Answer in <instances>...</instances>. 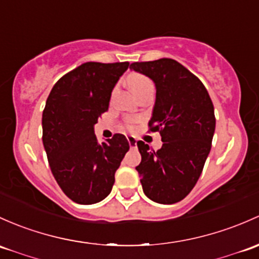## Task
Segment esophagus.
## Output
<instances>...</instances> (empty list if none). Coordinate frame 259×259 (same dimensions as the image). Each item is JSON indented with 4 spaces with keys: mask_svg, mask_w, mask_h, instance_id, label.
I'll use <instances>...</instances> for the list:
<instances>
[{
    "mask_svg": "<svg viewBox=\"0 0 259 259\" xmlns=\"http://www.w3.org/2000/svg\"><path fill=\"white\" fill-rule=\"evenodd\" d=\"M127 143H129V146L132 149L137 148V139L133 137H127Z\"/></svg>",
    "mask_w": 259,
    "mask_h": 259,
    "instance_id": "1",
    "label": "esophagus"
}]
</instances>
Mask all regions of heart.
<instances>
[{"label": "heart", "mask_w": 259, "mask_h": 259, "mask_svg": "<svg viewBox=\"0 0 259 259\" xmlns=\"http://www.w3.org/2000/svg\"><path fill=\"white\" fill-rule=\"evenodd\" d=\"M127 85L129 88L132 89V92L135 95H140L141 93H144L145 91H149V89H154L152 87L151 80L149 79L148 77L145 75L140 74V73H132V74L127 77ZM129 129H133V125H127Z\"/></svg>", "instance_id": "b5f03b06"}]
</instances>
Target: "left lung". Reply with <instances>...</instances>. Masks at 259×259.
I'll list each match as a JSON object with an SVG mask.
<instances>
[{
    "instance_id": "1",
    "label": "left lung",
    "mask_w": 259,
    "mask_h": 259,
    "mask_svg": "<svg viewBox=\"0 0 259 259\" xmlns=\"http://www.w3.org/2000/svg\"><path fill=\"white\" fill-rule=\"evenodd\" d=\"M130 69L155 83L156 100L149 121L159 132L157 151L138 141L141 162L137 167L144 194L157 203L171 205L191 192L211 150L216 118L207 89L179 62L161 58L135 62Z\"/></svg>"
}]
</instances>
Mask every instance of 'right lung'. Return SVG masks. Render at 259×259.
<instances>
[{"mask_svg": "<svg viewBox=\"0 0 259 259\" xmlns=\"http://www.w3.org/2000/svg\"><path fill=\"white\" fill-rule=\"evenodd\" d=\"M127 67L129 62H87L57 81L46 102L42 140L52 174L62 191L80 205L97 203L110 194L115 171L130 148L122 134L104 143L94 134Z\"/></svg>", "mask_w": 259, "mask_h": 259, "instance_id": "add662e5", "label": "right lung"}]
</instances>
